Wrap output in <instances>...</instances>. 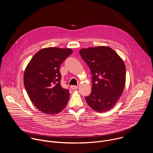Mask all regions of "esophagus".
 Segmentation results:
<instances>
[{
	"mask_svg": "<svg viewBox=\"0 0 153 153\" xmlns=\"http://www.w3.org/2000/svg\"><path fill=\"white\" fill-rule=\"evenodd\" d=\"M70 88H71V89H72V90H77V89L78 86H76V85H71V86H70Z\"/></svg>",
	"mask_w": 153,
	"mask_h": 153,
	"instance_id": "esophagus-1",
	"label": "esophagus"
}]
</instances>
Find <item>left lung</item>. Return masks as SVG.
Masks as SVG:
<instances>
[{
    "label": "left lung",
    "instance_id": "left-lung-1",
    "mask_svg": "<svg viewBox=\"0 0 153 153\" xmlns=\"http://www.w3.org/2000/svg\"><path fill=\"white\" fill-rule=\"evenodd\" d=\"M79 53L92 75L91 93L85 97L87 103L96 111H109L124 90L126 68L123 60L109 47L83 48Z\"/></svg>",
    "mask_w": 153,
    "mask_h": 153
}]
</instances>
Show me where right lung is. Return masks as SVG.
<instances>
[{
  "label": "right lung",
  "mask_w": 153,
  "mask_h": 153,
  "mask_svg": "<svg viewBox=\"0 0 153 153\" xmlns=\"http://www.w3.org/2000/svg\"><path fill=\"white\" fill-rule=\"evenodd\" d=\"M72 53L70 48H43L27 65L24 76L25 88L32 103L43 113L57 114L68 102L69 90L60 85V66Z\"/></svg>",
  "instance_id": "obj_1"
}]
</instances>
